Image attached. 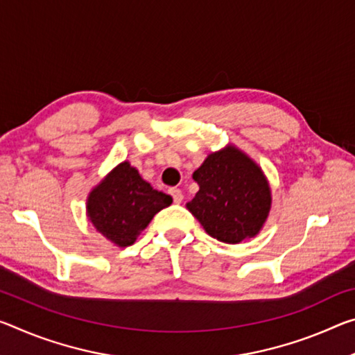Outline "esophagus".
<instances>
[{
  "instance_id": "esophagus-1",
  "label": "esophagus",
  "mask_w": 355,
  "mask_h": 355,
  "mask_svg": "<svg viewBox=\"0 0 355 355\" xmlns=\"http://www.w3.org/2000/svg\"><path fill=\"white\" fill-rule=\"evenodd\" d=\"M168 194L172 196V199H173V202H175V204H182V200H183V193H182V189H178V188H172V189H168Z\"/></svg>"
}]
</instances>
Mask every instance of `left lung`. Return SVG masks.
<instances>
[{
    "label": "left lung",
    "mask_w": 355,
    "mask_h": 355,
    "mask_svg": "<svg viewBox=\"0 0 355 355\" xmlns=\"http://www.w3.org/2000/svg\"><path fill=\"white\" fill-rule=\"evenodd\" d=\"M193 178L199 191L187 208L210 237L237 245L261 232L272 208V189L245 151L232 144L213 151Z\"/></svg>",
    "instance_id": "8db88e82"
}]
</instances>
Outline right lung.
Masks as SVG:
<instances>
[{
    "mask_svg": "<svg viewBox=\"0 0 355 355\" xmlns=\"http://www.w3.org/2000/svg\"><path fill=\"white\" fill-rule=\"evenodd\" d=\"M171 204V196L153 189L136 167L123 161L89 191L87 218L103 237L126 248Z\"/></svg>",
    "mask_w": 355,
    "mask_h": 355,
    "instance_id": "1",
    "label": "right lung"
}]
</instances>
